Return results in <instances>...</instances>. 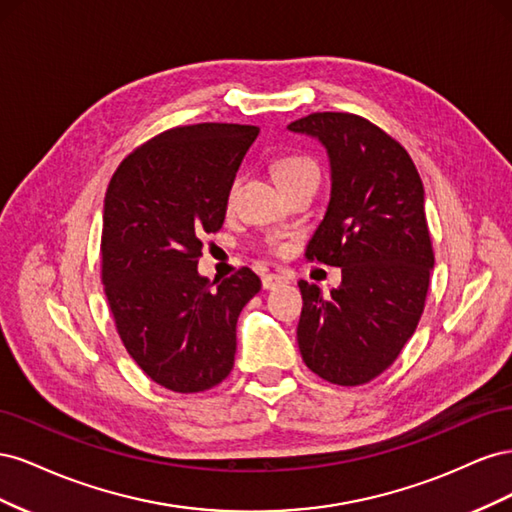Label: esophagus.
<instances>
[{
  "label": "esophagus",
  "mask_w": 512,
  "mask_h": 512,
  "mask_svg": "<svg viewBox=\"0 0 512 512\" xmlns=\"http://www.w3.org/2000/svg\"><path fill=\"white\" fill-rule=\"evenodd\" d=\"M288 282V277L286 275H277V273H269V275H265L262 277V288L265 290H273V288H277V286H282V284H286Z\"/></svg>",
  "instance_id": "34e87169"
}]
</instances>
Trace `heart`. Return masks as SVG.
Here are the masks:
<instances>
[{
    "instance_id": "1",
    "label": "heart",
    "mask_w": 512,
    "mask_h": 512,
    "mask_svg": "<svg viewBox=\"0 0 512 512\" xmlns=\"http://www.w3.org/2000/svg\"><path fill=\"white\" fill-rule=\"evenodd\" d=\"M303 177H318L316 164L305 156H284L273 164V179L277 181V185Z\"/></svg>"
}]
</instances>
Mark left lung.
<instances>
[{
  "instance_id": "1",
  "label": "left lung",
  "mask_w": 512,
  "mask_h": 512,
  "mask_svg": "<svg viewBox=\"0 0 512 512\" xmlns=\"http://www.w3.org/2000/svg\"><path fill=\"white\" fill-rule=\"evenodd\" d=\"M288 130L316 138L331 166L305 256L342 269L329 299L299 282V350L320 378L365 384L393 365L423 314L433 269L423 181L408 151L359 115L312 113Z\"/></svg>"
}]
</instances>
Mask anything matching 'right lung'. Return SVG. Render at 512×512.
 Returning a JSON list of instances; mask_svg holds the SVG:
<instances>
[{
    "instance_id": "add662e5",
    "label": "right lung",
    "mask_w": 512,
    "mask_h": 512,
    "mask_svg": "<svg viewBox=\"0 0 512 512\" xmlns=\"http://www.w3.org/2000/svg\"><path fill=\"white\" fill-rule=\"evenodd\" d=\"M256 126L196 123L151 138L119 164L102 211V282L117 333L145 374L175 393L220 384L235 365L237 318L260 290L247 267L198 273Z\"/></svg>"
}]
</instances>
